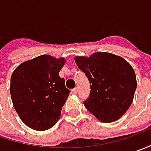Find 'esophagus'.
<instances>
[{
    "mask_svg": "<svg viewBox=\"0 0 151 151\" xmlns=\"http://www.w3.org/2000/svg\"><path fill=\"white\" fill-rule=\"evenodd\" d=\"M72 92H73L74 95H77V94H78V88H73V89H72Z\"/></svg>",
    "mask_w": 151,
    "mask_h": 151,
    "instance_id": "34e87169",
    "label": "esophagus"
}]
</instances>
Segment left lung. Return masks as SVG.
I'll list each match as a JSON object with an SVG mask.
<instances>
[{
  "mask_svg": "<svg viewBox=\"0 0 151 151\" xmlns=\"http://www.w3.org/2000/svg\"><path fill=\"white\" fill-rule=\"evenodd\" d=\"M74 61L90 83V94L83 102L86 109L102 122L120 119L134 101L137 87L132 66L109 52L76 56Z\"/></svg>",
  "mask_w": 151,
  "mask_h": 151,
  "instance_id": "1",
  "label": "left lung"
}]
</instances>
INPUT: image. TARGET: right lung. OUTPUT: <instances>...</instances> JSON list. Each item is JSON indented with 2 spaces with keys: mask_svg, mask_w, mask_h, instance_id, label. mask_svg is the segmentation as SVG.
I'll use <instances>...</instances> for the list:
<instances>
[{
  "mask_svg": "<svg viewBox=\"0 0 151 151\" xmlns=\"http://www.w3.org/2000/svg\"><path fill=\"white\" fill-rule=\"evenodd\" d=\"M65 58L42 55L17 66L11 77L10 93L13 107L30 128L45 131L61 116V109L69 95L59 72Z\"/></svg>",
  "mask_w": 151,
  "mask_h": 151,
  "instance_id": "add662e5",
  "label": "right lung"
}]
</instances>
